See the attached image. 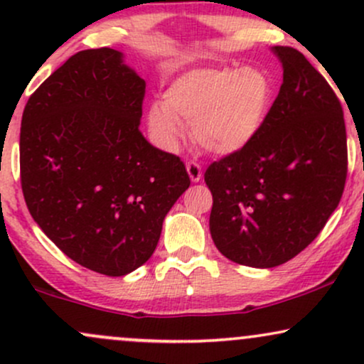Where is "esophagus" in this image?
Here are the masks:
<instances>
[{"mask_svg": "<svg viewBox=\"0 0 364 364\" xmlns=\"http://www.w3.org/2000/svg\"><path fill=\"white\" fill-rule=\"evenodd\" d=\"M186 171H188V176L193 183H198L200 179H202V168H200L198 162L195 161H190L186 162Z\"/></svg>", "mask_w": 364, "mask_h": 364, "instance_id": "1", "label": "esophagus"}]
</instances>
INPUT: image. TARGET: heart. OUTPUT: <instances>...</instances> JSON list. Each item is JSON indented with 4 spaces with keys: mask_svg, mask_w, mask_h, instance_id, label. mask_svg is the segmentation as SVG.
<instances>
[{
    "mask_svg": "<svg viewBox=\"0 0 364 364\" xmlns=\"http://www.w3.org/2000/svg\"><path fill=\"white\" fill-rule=\"evenodd\" d=\"M274 101L270 77L258 68H196L179 75L149 109V124L161 144L174 149L181 124L219 156L235 154L258 135Z\"/></svg>",
    "mask_w": 364,
    "mask_h": 364,
    "instance_id": "heart-1",
    "label": "heart"
}]
</instances>
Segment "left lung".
<instances>
[{
	"label": "left lung",
	"mask_w": 364,
	"mask_h": 364,
	"mask_svg": "<svg viewBox=\"0 0 364 364\" xmlns=\"http://www.w3.org/2000/svg\"><path fill=\"white\" fill-rule=\"evenodd\" d=\"M279 95L246 147L212 162L210 235L231 262L282 265L320 235L348 176V140L336 92L298 49L274 46Z\"/></svg>",
	"instance_id": "1"
}]
</instances>
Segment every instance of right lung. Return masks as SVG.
I'll use <instances>...</instances> for the list:
<instances>
[{
	"label": "right lung",
	"mask_w": 364,
	"mask_h": 364,
	"mask_svg": "<svg viewBox=\"0 0 364 364\" xmlns=\"http://www.w3.org/2000/svg\"><path fill=\"white\" fill-rule=\"evenodd\" d=\"M145 80L111 48L73 54L28 97L20 179L28 212L66 257L119 277L144 265L190 186L183 161L140 132Z\"/></svg>",
	"instance_id": "1"
}]
</instances>
